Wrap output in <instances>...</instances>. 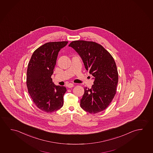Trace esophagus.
<instances>
[{
    "label": "esophagus",
    "mask_w": 153,
    "mask_h": 153,
    "mask_svg": "<svg viewBox=\"0 0 153 153\" xmlns=\"http://www.w3.org/2000/svg\"><path fill=\"white\" fill-rule=\"evenodd\" d=\"M67 87L68 88H72L73 87H74V85L73 83H69V84H68Z\"/></svg>",
    "instance_id": "obj_1"
}]
</instances>
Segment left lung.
Returning <instances> with one entry per match:
<instances>
[{
	"instance_id": "obj_1",
	"label": "left lung",
	"mask_w": 153,
	"mask_h": 153,
	"mask_svg": "<svg viewBox=\"0 0 153 153\" xmlns=\"http://www.w3.org/2000/svg\"><path fill=\"white\" fill-rule=\"evenodd\" d=\"M82 60L87 71L93 75L91 89L85 88L80 106L85 111L96 114L106 109L116 93L118 74L113 57L100 44L75 41L69 44Z\"/></svg>"
}]
</instances>
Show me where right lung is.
Wrapping results in <instances>:
<instances>
[{
    "mask_svg": "<svg viewBox=\"0 0 153 153\" xmlns=\"http://www.w3.org/2000/svg\"><path fill=\"white\" fill-rule=\"evenodd\" d=\"M68 42H54L43 44L31 56L27 71V86L36 106L48 113L60 109L66 91L64 86L54 85L51 78L60 50Z\"/></svg>",
    "mask_w": 153,
    "mask_h": 153,
    "instance_id": "obj_1",
    "label": "right lung"
}]
</instances>
